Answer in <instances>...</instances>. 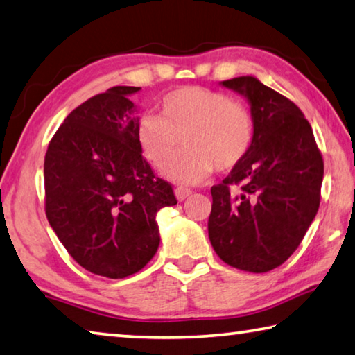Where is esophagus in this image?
<instances>
[{"label":"esophagus","instance_id":"34e87169","mask_svg":"<svg viewBox=\"0 0 355 355\" xmlns=\"http://www.w3.org/2000/svg\"><path fill=\"white\" fill-rule=\"evenodd\" d=\"M191 194H193V191L188 189V188H177L175 189V196H177L178 202H183L184 199H188Z\"/></svg>","mask_w":355,"mask_h":355}]
</instances>
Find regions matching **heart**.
I'll return each instance as SVG.
<instances>
[{"instance_id": "1", "label": "heart", "mask_w": 355, "mask_h": 355, "mask_svg": "<svg viewBox=\"0 0 355 355\" xmlns=\"http://www.w3.org/2000/svg\"><path fill=\"white\" fill-rule=\"evenodd\" d=\"M136 137L145 159L159 171L183 143L187 150L168 166L166 177L193 184L213 168L229 172L245 159L254 139V120L240 101L208 88L182 87L161 99L159 115L139 118Z\"/></svg>"}]
</instances>
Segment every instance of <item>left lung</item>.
<instances>
[{
	"mask_svg": "<svg viewBox=\"0 0 355 355\" xmlns=\"http://www.w3.org/2000/svg\"><path fill=\"white\" fill-rule=\"evenodd\" d=\"M221 85L250 103L254 139L245 159L211 188L208 237L227 266L266 273L288 261L316 216L322 155L302 110L283 94L251 76ZM232 186L241 189L232 193Z\"/></svg>",
	"mask_w": 355,
	"mask_h": 355,
	"instance_id": "8db88e82",
	"label": "left lung"
}]
</instances>
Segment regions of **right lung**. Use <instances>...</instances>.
I'll use <instances>...</instances> for the list:
<instances>
[{"mask_svg": "<svg viewBox=\"0 0 355 355\" xmlns=\"http://www.w3.org/2000/svg\"><path fill=\"white\" fill-rule=\"evenodd\" d=\"M139 87H114L80 104L50 140L46 215L77 263L101 277L137 273L159 246L156 213L177 204L137 144Z\"/></svg>", "mask_w": 355, "mask_h": 355, "instance_id": "add662e5", "label": "right lung"}]
</instances>
